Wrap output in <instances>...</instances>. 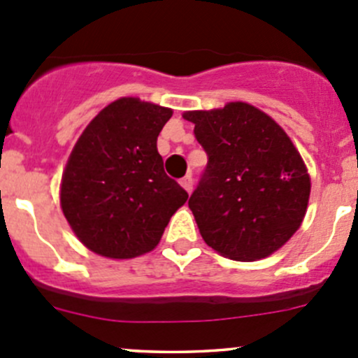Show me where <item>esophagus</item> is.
<instances>
[{"label": "esophagus", "mask_w": 358, "mask_h": 358, "mask_svg": "<svg viewBox=\"0 0 358 358\" xmlns=\"http://www.w3.org/2000/svg\"><path fill=\"white\" fill-rule=\"evenodd\" d=\"M180 183H182V187L187 190V192H189V194L192 192V189H194V180H192V176H190V175L183 176L182 182H180Z\"/></svg>", "instance_id": "34e87169"}]
</instances>
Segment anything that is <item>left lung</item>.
<instances>
[{
	"label": "left lung",
	"mask_w": 358,
	"mask_h": 358,
	"mask_svg": "<svg viewBox=\"0 0 358 358\" xmlns=\"http://www.w3.org/2000/svg\"><path fill=\"white\" fill-rule=\"evenodd\" d=\"M208 166L189 199L204 243L222 256L255 262L275 252L305 218L310 176L282 128L244 102L190 110Z\"/></svg>",
	"instance_id": "8db88e82"
}]
</instances>
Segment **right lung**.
I'll return each mask as SVG.
<instances>
[{
    "mask_svg": "<svg viewBox=\"0 0 358 358\" xmlns=\"http://www.w3.org/2000/svg\"><path fill=\"white\" fill-rule=\"evenodd\" d=\"M168 107L122 96L92 119L76 142L60 206L90 251L128 259L152 251L189 194L164 173L157 136Z\"/></svg>",
    "mask_w": 358,
    "mask_h": 358,
    "instance_id": "1",
    "label": "right lung"
}]
</instances>
